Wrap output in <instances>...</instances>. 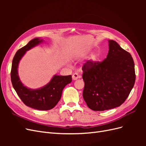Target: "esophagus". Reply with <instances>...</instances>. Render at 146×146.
<instances>
[{"label":"esophagus","instance_id":"esophagus-1","mask_svg":"<svg viewBox=\"0 0 146 146\" xmlns=\"http://www.w3.org/2000/svg\"><path fill=\"white\" fill-rule=\"evenodd\" d=\"M79 77H80V76H79V75H78V74H77V73L74 74L72 75V80H77V79H78Z\"/></svg>","mask_w":146,"mask_h":146}]
</instances>
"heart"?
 I'll return each instance as SVG.
<instances>
[{"mask_svg":"<svg viewBox=\"0 0 146 146\" xmlns=\"http://www.w3.org/2000/svg\"><path fill=\"white\" fill-rule=\"evenodd\" d=\"M91 52V50L89 48H85L81 51L79 52L78 55H87ZM101 59V55L99 52L95 53V54H92L89 58V64L90 66H94Z\"/></svg>","mask_w":146,"mask_h":146,"instance_id":"b5f03b06","label":"heart"}]
</instances>
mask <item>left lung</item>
Returning <instances> with one entry per match:
<instances>
[{
  "label": "left lung",
  "mask_w": 146,
  "mask_h": 146,
  "mask_svg": "<svg viewBox=\"0 0 146 146\" xmlns=\"http://www.w3.org/2000/svg\"><path fill=\"white\" fill-rule=\"evenodd\" d=\"M108 54L102 62L83 65V99L94 111L119 107L129 96L135 82V64L129 52L114 40H108Z\"/></svg>",
  "instance_id": "obj_1"
}]
</instances>
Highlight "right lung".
I'll return each instance as SVG.
<instances>
[{
  "label": "right lung",
  "instance_id": "1",
  "mask_svg": "<svg viewBox=\"0 0 146 146\" xmlns=\"http://www.w3.org/2000/svg\"><path fill=\"white\" fill-rule=\"evenodd\" d=\"M43 42V39L35 38L16 52L12 61L11 80L15 90L25 105L36 110H48L58 104L64 88L72 82V76L54 75L45 86L32 89L22 83L18 75L19 64L26 52Z\"/></svg>",
  "mask_w": 146,
  "mask_h": 146
}]
</instances>
